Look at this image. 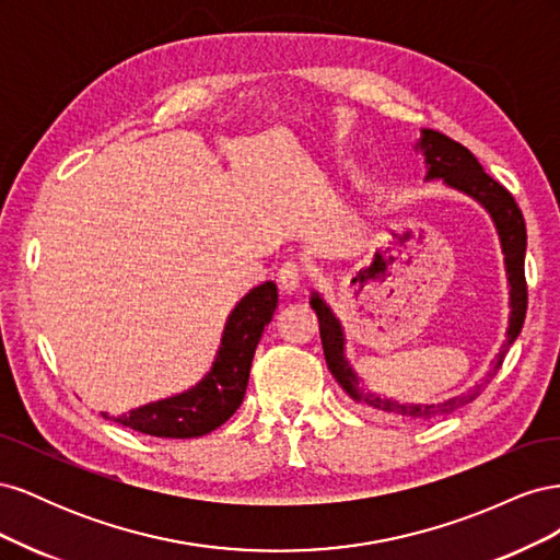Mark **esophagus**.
Instances as JSON below:
<instances>
[{
  "label": "esophagus",
  "instance_id": "1",
  "mask_svg": "<svg viewBox=\"0 0 560 560\" xmlns=\"http://www.w3.org/2000/svg\"><path fill=\"white\" fill-rule=\"evenodd\" d=\"M301 264L299 261H284L278 270V284L282 292H296L299 284H301Z\"/></svg>",
  "mask_w": 560,
  "mask_h": 560
}]
</instances>
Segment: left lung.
I'll use <instances>...</instances> for the list:
<instances>
[{
  "mask_svg": "<svg viewBox=\"0 0 560 560\" xmlns=\"http://www.w3.org/2000/svg\"><path fill=\"white\" fill-rule=\"evenodd\" d=\"M416 149H420L422 154H425V165H428L425 179H444V184L453 186V189L471 196L474 200H479L481 206L488 210V214L493 217V224L498 229L506 276H510V308H512V313H510V327H506V341L498 354L493 371H488L483 383L469 389L467 395L448 399L444 404H401L397 399H387L376 393H366L358 374H354L352 366L346 360V338H343L341 322L336 319L331 308L325 301H322V296L317 292H313V296H311V308L317 313L322 348H325V360H327L331 376L354 401L371 406V409L389 413V416L406 418V420H430L436 416H446L455 409H460L463 404L477 399L481 395V389L490 381H493L498 369L502 366L506 350H510V346L521 334L525 308H528V284H525V270H523L525 222H523V214H521V208L516 206L514 196L506 191L500 182H495L483 171L481 163L474 159V154L467 147L446 138V135H442V132L425 128L420 135V142L416 144Z\"/></svg>",
  "mask_w": 560,
  "mask_h": 560,
  "instance_id": "obj_1",
  "label": "left lung"
}]
</instances>
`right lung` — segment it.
<instances>
[{
	"mask_svg": "<svg viewBox=\"0 0 560 560\" xmlns=\"http://www.w3.org/2000/svg\"><path fill=\"white\" fill-rule=\"evenodd\" d=\"M276 306L278 287L273 282L254 287L229 315L222 346L206 378L182 395L144 404L114 420L135 432L165 439L202 436L224 425L243 404L254 350ZM103 416L107 418V413Z\"/></svg>",
	"mask_w": 560,
	"mask_h": 560,
	"instance_id": "add662e5",
	"label": "right lung"
}]
</instances>
